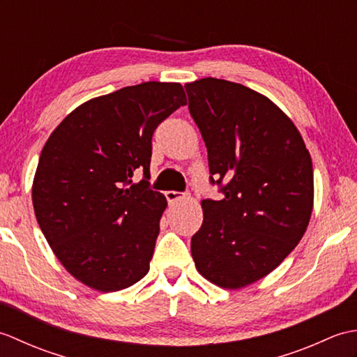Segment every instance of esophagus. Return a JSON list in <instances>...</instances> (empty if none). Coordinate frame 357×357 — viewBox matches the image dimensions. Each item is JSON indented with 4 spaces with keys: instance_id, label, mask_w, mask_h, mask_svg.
I'll use <instances>...</instances> for the list:
<instances>
[{
    "instance_id": "esophagus-1",
    "label": "esophagus",
    "mask_w": 357,
    "mask_h": 357,
    "mask_svg": "<svg viewBox=\"0 0 357 357\" xmlns=\"http://www.w3.org/2000/svg\"><path fill=\"white\" fill-rule=\"evenodd\" d=\"M165 198H167V201H169V204H174V202L183 199L184 196H183V193H179V192L169 190V192H165Z\"/></svg>"
}]
</instances>
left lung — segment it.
Segmentation results:
<instances>
[{
  "label": "left lung",
  "instance_id": "1",
  "mask_svg": "<svg viewBox=\"0 0 357 357\" xmlns=\"http://www.w3.org/2000/svg\"><path fill=\"white\" fill-rule=\"evenodd\" d=\"M185 90L207 147L210 183L224 193L221 201H201L192 256L211 284L238 290L267 276L304 236L314 199L312 156L267 96L216 78Z\"/></svg>",
  "mask_w": 357,
  "mask_h": 357
}]
</instances>
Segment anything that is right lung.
I'll return each mask as SVG.
<instances>
[{
  "label": "right lung",
  "instance_id": "add662e5",
  "mask_svg": "<svg viewBox=\"0 0 357 357\" xmlns=\"http://www.w3.org/2000/svg\"><path fill=\"white\" fill-rule=\"evenodd\" d=\"M185 104L179 82L124 87L78 105L44 144L36 221L63 267L93 290H124L149 273L167 207L149 188L151 136ZM135 171L144 173L139 183Z\"/></svg>",
  "mask_w": 357,
  "mask_h": 357
}]
</instances>
